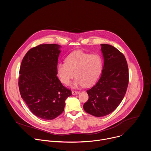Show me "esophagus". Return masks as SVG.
<instances>
[{
    "label": "esophagus",
    "mask_w": 151,
    "mask_h": 151,
    "mask_svg": "<svg viewBox=\"0 0 151 151\" xmlns=\"http://www.w3.org/2000/svg\"><path fill=\"white\" fill-rule=\"evenodd\" d=\"M79 93H80V92H79V91H74V90L72 91V94H73V95H76V94H78Z\"/></svg>",
    "instance_id": "esophagus-1"
}]
</instances>
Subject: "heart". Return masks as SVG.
Returning a JSON list of instances; mask_svg holds the SVG:
<instances>
[{
  "instance_id": "heart-1",
  "label": "heart",
  "mask_w": 151,
  "mask_h": 151,
  "mask_svg": "<svg viewBox=\"0 0 151 151\" xmlns=\"http://www.w3.org/2000/svg\"><path fill=\"white\" fill-rule=\"evenodd\" d=\"M102 60L99 54H90L82 51H76L70 54L65 62H60L57 65V74L61 82L69 85L74 76L76 77L73 87L81 86L88 87L93 84L100 74Z\"/></svg>"
}]
</instances>
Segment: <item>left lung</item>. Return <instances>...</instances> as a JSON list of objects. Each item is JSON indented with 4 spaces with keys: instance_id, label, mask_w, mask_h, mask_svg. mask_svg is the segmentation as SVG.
Returning a JSON list of instances; mask_svg holds the SVG:
<instances>
[{
    "instance_id": "left-lung-1",
    "label": "left lung",
    "mask_w": 151,
    "mask_h": 151,
    "mask_svg": "<svg viewBox=\"0 0 151 151\" xmlns=\"http://www.w3.org/2000/svg\"><path fill=\"white\" fill-rule=\"evenodd\" d=\"M104 67L100 78L87 91L88 100L83 105L85 111L100 117L113 112L126 93L129 71L124 55L114 46L101 44Z\"/></svg>"
}]
</instances>
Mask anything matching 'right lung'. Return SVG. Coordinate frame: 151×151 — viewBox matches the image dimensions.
<instances>
[{"instance_id": "right-lung-1", "label": "right lung", "mask_w": 151, "mask_h": 151, "mask_svg": "<svg viewBox=\"0 0 151 151\" xmlns=\"http://www.w3.org/2000/svg\"><path fill=\"white\" fill-rule=\"evenodd\" d=\"M60 46L42 44L27 52L22 61L19 88L23 100L36 116L51 120L64 109L71 91L57 77Z\"/></svg>"}]
</instances>
